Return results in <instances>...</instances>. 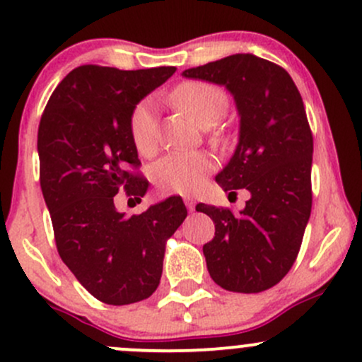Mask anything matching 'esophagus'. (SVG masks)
I'll use <instances>...</instances> for the list:
<instances>
[{"instance_id":"1","label":"esophagus","mask_w":362,"mask_h":362,"mask_svg":"<svg viewBox=\"0 0 362 362\" xmlns=\"http://www.w3.org/2000/svg\"><path fill=\"white\" fill-rule=\"evenodd\" d=\"M184 202H185L187 209H189V211H194L195 209V201H194L192 197H189V195H187V197H184Z\"/></svg>"}]
</instances>
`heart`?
<instances>
[{
	"label": "heart",
	"mask_w": 362,
	"mask_h": 362,
	"mask_svg": "<svg viewBox=\"0 0 362 362\" xmlns=\"http://www.w3.org/2000/svg\"><path fill=\"white\" fill-rule=\"evenodd\" d=\"M173 102L197 126L209 127L226 114L228 97L219 86L204 81H187L173 91ZM131 138L136 149L149 155L156 148L158 124L155 103L143 100L129 119ZM213 158L206 153H172L161 158L153 168V178L163 194H194L213 170Z\"/></svg>",
	"instance_id": "b5f03b06"
}]
</instances>
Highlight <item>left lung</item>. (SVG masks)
<instances>
[{"instance_id": "1", "label": "left lung", "mask_w": 362, "mask_h": 362, "mask_svg": "<svg viewBox=\"0 0 362 362\" xmlns=\"http://www.w3.org/2000/svg\"><path fill=\"white\" fill-rule=\"evenodd\" d=\"M182 76L233 95L238 144L216 182L224 192H250L240 214L195 206L216 228L202 247L207 271L223 289L260 293L293 267L311 213L313 136L301 95L286 69L253 54H233Z\"/></svg>"}]
</instances>
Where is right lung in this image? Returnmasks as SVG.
<instances>
[{"label": "right lung", "mask_w": 362, "mask_h": 362, "mask_svg": "<svg viewBox=\"0 0 362 362\" xmlns=\"http://www.w3.org/2000/svg\"><path fill=\"white\" fill-rule=\"evenodd\" d=\"M175 71L80 66L56 86L40 119V187L57 252L83 288L107 305H131L155 293L165 240L187 218L180 197L141 214L115 209L119 190L138 201L148 190L144 178L129 172L139 165L129 129L132 110Z\"/></svg>", "instance_id": "add662e5"}]
</instances>
